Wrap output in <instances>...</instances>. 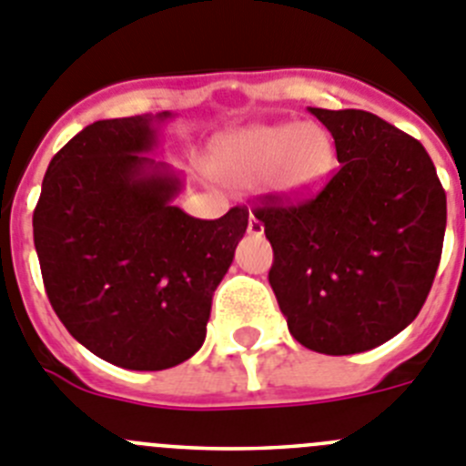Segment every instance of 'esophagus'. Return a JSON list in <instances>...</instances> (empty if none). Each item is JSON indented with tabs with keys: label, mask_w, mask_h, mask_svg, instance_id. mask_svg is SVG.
<instances>
[{
	"label": "esophagus",
	"mask_w": 466,
	"mask_h": 466,
	"mask_svg": "<svg viewBox=\"0 0 466 466\" xmlns=\"http://www.w3.org/2000/svg\"><path fill=\"white\" fill-rule=\"evenodd\" d=\"M262 232H265V228H262V222L258 220L253 213H250L248 218V234H253V237H262Z\"/></svg>",
	"instance_id": "34e87169"
}]
</instances>
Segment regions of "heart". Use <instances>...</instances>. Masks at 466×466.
I'll return each instance as SVG.
<instances>
[{
    "label": "heart",
    "instance_id": "heart-1",
    "mask_svg": "<svg viewBox=\"0 0 466 466\" xmlns=\"http://www.w3.org/2000/svg\"><path fill=\"white\" fill-rule=\"evenodd\" d=\"M208 171L218 183L246 189L267 180L286 197L317 192L335 171V147L311 124H256L218 136L210 145Z\"/></svg>",
    "mask_w": 466,
    "mask_h": 466
}]
</instances>
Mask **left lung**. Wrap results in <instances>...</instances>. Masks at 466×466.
Returning <instances> with one entry per match:
<instances>
[{
	"label": "left lung",
	"instance_id": "1",
	"mask_svg": "<svg viewBox=\"0 0 466 466\" xmlns=\"http://www.w3.org/2000/svg\"><path fill=\"white\" fill-rule=\"evenodd\" d=\"M309 112L339 168L311 199L253 216L274 248L269 283L289 330L319 354L368 351L418 317L439 269L446 192L427 149L363 110Z\"/></svg>",
	"mask_w": 466,
	"mask_h": 466
}]
</instances>
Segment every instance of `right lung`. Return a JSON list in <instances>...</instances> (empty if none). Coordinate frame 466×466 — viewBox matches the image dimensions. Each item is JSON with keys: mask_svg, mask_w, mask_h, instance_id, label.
<instances>
[{"mask_svg": "<svg viewBox=\"0 0 466 466\" xmlns=\"http://www.w3.org/2000/svg\"><path fill=\"white\" fill-rule=\"evenodd\" d=\"M173 112L96 121L51 159L32 216L51 307L79 345L128 370L187 361L206 339L210 302L248 228L173 201L183 173L157 161Z\"/></svg>", "mask_w": 466, "mask_h": 466, "instance_id": "right-lung-1", "label": "right lung"}]
</instances>
